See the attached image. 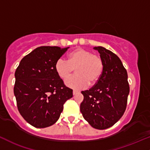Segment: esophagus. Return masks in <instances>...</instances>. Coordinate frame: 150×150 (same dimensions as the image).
I'll return each mask as SVG.
<instances>
[{
    "instance_id": "1",
    "label": "esophagus",
    "mask_w": 150,
    "mask_h": 150,
    "mask_svg": "<svg viewBox=\"0 0 150 150\" xmlns=\"http://www.w3.org/2000/svg\"><path fill=\"white\" fill-rule=\"evenodd\" d=\"M78 93V92L76 91V90H73V92H72V94H73V95H76V94Z\"/></svg>"
}]
</instances>
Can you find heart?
Returning a JSON list of instances; mask_svg holds the SVG:
<instances>
[{"label": "heart", "mask_w": 150, "mask_h": 150, "mask_svg": "<svg viewBox=\"0 0 150 150\" xmlns=\"http://www.w3.org/2000/svg\"><path fill=\"white\" fill-rule=\"evenodd\" d=\"M75 75L66 80L67 87L80 90L93 85L98 81L103 74L104 63L100 55L91 51L77 48L67 55V60L59 58L55 63V70L59 78L65 80L73 72Z\"/></svg>", "instance_id": "1"}]
</instances>
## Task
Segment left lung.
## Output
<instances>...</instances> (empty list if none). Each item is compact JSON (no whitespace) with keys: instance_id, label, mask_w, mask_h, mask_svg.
<instances>
[{"instance_id":"left-lung-1","label":"left lung","mask_w":150,"mask_h":150,"mask_svg":"<svg viewBox=\"0 0 150 150\" xmlns=\"http://www.w3.org/2000/svg\"><path fill=\"white\" fill-rule=\"evenodd\" d=\"M94 49L100 52L104 69L95 85L81 92L84 99L80 112L93 127L105 129L114 125L124 114L129 86L127 72L117 55L101 46Z\"/></svg>"}]
</instances>
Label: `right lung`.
Returning <instances> with one entry per match:
<instances>
[{
	"label": "right lung",
	"instance_id": "1",
	"mask_svg": "<svg viewBox=\"0 0 150 150\" xmlns=\"http://www.w3.org/2000/svg\"><path fill=\"white\" fill-rule=\"evenodd\" d=\"M41 46L21 60L15 72L13 88L18 110L24 120L37 128L55 124L63 105L72 97L55 70V62L67 50Z\"/></svg>",
	"mask_w": 150,
	"mask_h": 150
}]
</instances>
